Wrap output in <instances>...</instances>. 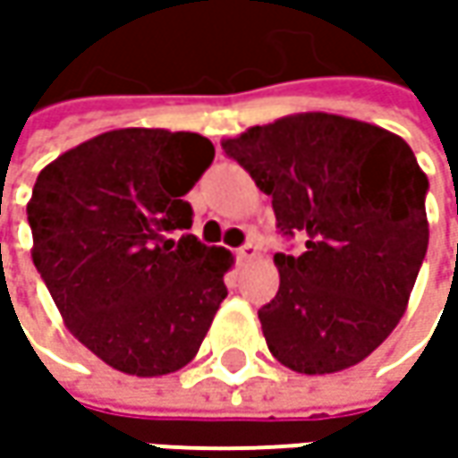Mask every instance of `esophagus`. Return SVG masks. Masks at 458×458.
Listing matches in <instances>:
<instances>
[{
	"instance_id": "34e87169",
	"label": "esophagus",
	"mask_w": 458,
	"mask_h": 458,
	"mask_svg": "<svg viewBox=\"0 0 458 458\" xmlns=\"http://www.w3.org/2000/svg\"><path fill=\"white\" fill-rule=\"evenodd\" d=\"M257 257V244L255 242H247V244H242L237 250V259L239 262H247V259H252Z\"/></svg>"
}]
</instances>
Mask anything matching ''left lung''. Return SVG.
Here are the masks:
<instances>
[{
    "mask_svg": "<svg viewBox=\"0 0 458 458\" xmlns=\"http://www.w3.org/2000/svg\"><path fill=\"white\" fill-rule=\"evenodd\" d=\"M273 199L298 257L275 255L277 295L257 310L267 349L301 375L367 360L403 318L428 250V178L397 134L303 112L221 142Z\"/></svg>",
    "mask_w": 458,
    "mask_h": 458,
    "instance_id": "obj_1",
    "label": "left lung"
}]
</instances>
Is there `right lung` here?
<instances>
[{"mask_svg": "<svg viewBox=\"0 0 458 458\" xmlns=\"http://www.w3.org/2000/svg\"><path fill=\"white\" fill-rule=\"evenodd\" d=\"M214 160L196 132L127 127L45 165L27 203L32 262L68 331L124 375L160 377L199 354L234 257L191 229L183 196Z\"/></svg>", "mask_w": 458, "mask_h": 458, "instance_id": "right-lung-1", "label": "right lung"}]
</instances>
